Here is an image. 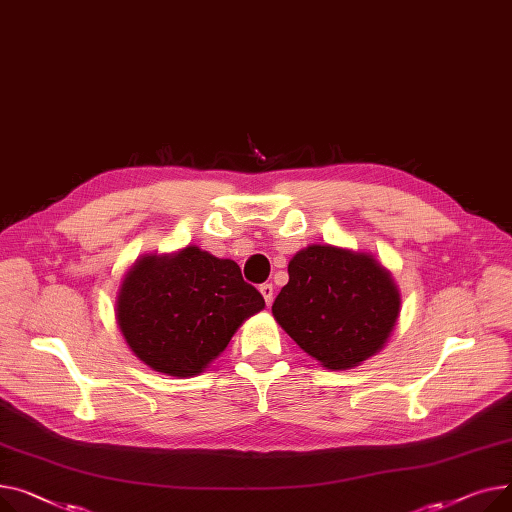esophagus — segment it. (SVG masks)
<instances>
[{"label":"esophagus","instance_id":"34e87169","mask_svg":"<svg viewBox=\"0 0 512 512\" xmlns=\"http://www.w3.org/2000/svg\"><path fill=\"white\" fill-rule=\"evenodd\" d=\"M260 293H262V297H264L266 306L273 304V293H275V287H273V285H270V283H264V285H260Z\"/></svg>","mask_w":512,"mask_h":512}]
</instances>
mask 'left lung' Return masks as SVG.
<instances>
[{"label": "left lung", "instance_id": "left-lung-1", "mask_svg": "<svg viewBox=\"0 0 512 512\" xmlns=\"http://www.w3.org/2000/svg\"><path fill=\"white\" fill-rule=\"evenodd\" d=\"M287 270L273 316L322 368L349 370L384 349L401 314V291L370 252L312 244Z\"/></svg>", "mask_w": 512, "mask_h": 512}]
</instances>
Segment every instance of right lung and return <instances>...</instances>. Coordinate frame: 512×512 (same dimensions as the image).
<instances>
[{
    "label": "right lung",
    "instance_id": "1",
    "mask_svg": "<svg viewBox=\"0 0 512 512\" xmlns=\"http://www.w3.org/2000/svg\"><path fill=\"white\" fill-rule=\"evenodd\" d=\"M260 310L264 297L237 262L198 246L138 256L115 295V322L130 351L177 378L202 374Z\"/></svg>",
    "mask_w": 512,
    "mask_h": 512
}]
</instances>
